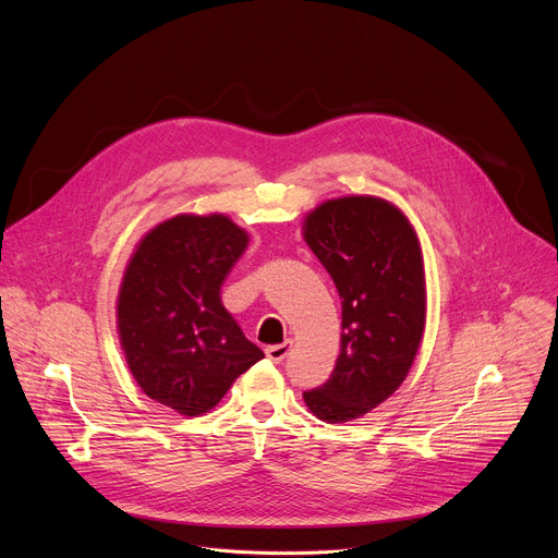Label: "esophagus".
Masks as SVG:
<instances>
[{"mask_svg": "<svg viewBox=\"0 0 558 558\" xmlns=\"http://www.w3.org/2000/svg\"><path fill=\"white\" fill-rule=\"evenodd\" d=\"M289 351H291V342H282V344H274V347H267V349H265L267 357H269L274 364H280V362L289 355Z\"/></svg>", "mask_w": 558, "mask_h": 558, "instance_id": "1", "label": "esophagus"}]
</instances>
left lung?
Masks as SVG:
<instances>
[{
	"instance_id": "8db88e82",
	"label": "left lung",
	"mask_w": 558,
	"mask_h": 558,
	"mask_svg": "<svg viewBox=\"0 0 558 558\" xmlns=\"http://www.w3.org/2000/svg\"><path fill=\"white\" fill-rule=\"evenodd\" d=\"M304 241L342 298V340L331 377L302 397L327 424L357 420L402 386L426 325L417 233L392 203L344 196L317 205Z\"/></svg>"
}]
</instances>
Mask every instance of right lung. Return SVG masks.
I'll use <instances>...</instances> for the list:
<instances>
[{
  "label": "right lung",
  "mask_w": 558,
  "mask_h": 558,
  "mask_svg": "<svg viewBox=\"0 0 558 558\" xmlns=\"http://www.w3.org/2000/svg\"><path fill=\"white\" fill-rule=\"evenodd\" d=\"M247 243L222 214H181L141 238L119 289L117 329L149 400L187 417L209 413L265 357L220 300Z\"/></svg>",
  "instance_id": "add662e5"
}]
</instances>
